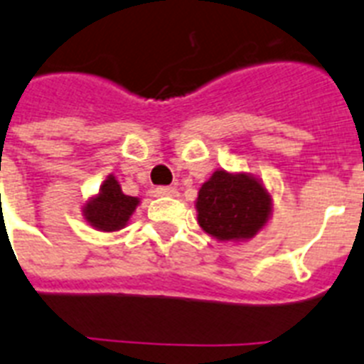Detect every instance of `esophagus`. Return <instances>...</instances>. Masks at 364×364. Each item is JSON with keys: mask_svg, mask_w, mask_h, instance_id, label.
I'll return each mask as SVG.
<instances>
[{"mask_svg": "<svg viewBox=\"0 0 364 364\" xmlns=\"http://www.w3.org/2000/svg\"><path fill=\"white\" fill-rule=\"evenodd\" d=\"M176 188L173 187H156L155 194L156 196H176Z\"/></svg>", "mask_w": 364, "mask_h": 364, "instance_id": "esophagus-1", "label": "esophagus"}]
</instances>
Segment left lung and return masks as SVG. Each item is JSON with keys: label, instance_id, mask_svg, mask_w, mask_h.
<instances>
[{"label": "left lung", "instance_id": "8db88e82", "mask_svg": "<svg viewBox=\"0 0 364 364\" xmlns=\"http://www.w3.org/2000/svg\"><path fill=\"white\" fill-rule=\"evenodd\" d=\"M198 224L217 241H247L265 228L273 215L271 192L258 177L215 170L196 198Z\"/></svg>", "mask_w": 364, "mask_h": 364}]
</instances>
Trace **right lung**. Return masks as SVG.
<instances>
[{
    "label": "right lung",
    "instance_id": "obj_1",
    "mask_svg": "<svg viewBox=\"0 0 364 364\" xmlns=\"http://www.w3.org/2000/svg\"><path fill=\"white\" fill-rule=\"evenodd\" d=\"M138 205L140 198L127 196L115 176H108L95 196L82 205V217L99 232H117L129 224Z\"/></svg>",
    "mask_w": 364,
    "mask_h": 364
}]
</instances>
